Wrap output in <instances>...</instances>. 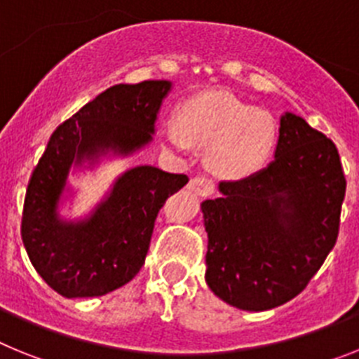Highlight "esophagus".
<instances>
[{
	"instance_id": "34e87169",
	"label": "esophagus",
	"mask_w": 359,
	"mask_h": 359,
	"mask_svg": "<svg viewBox=\"0 0 359 359\" xmlns=\"http://www.w3.org/2000/svg\"><path fill=\"white\" fill-rule=\"evenodd\" d=\"M189 190H192L194 194L201 196V198H208L214 194L215 185L208 177H192L189 182Z\"/></svg>"
}]
</instances>
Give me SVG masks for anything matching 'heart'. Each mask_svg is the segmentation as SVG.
<instances>
[{
  "mask_svg": "<svg viewBox=\"0 0 359 359\" xmlns=\"http://www.w3.org/2000/svg\"><path fill=\"white\" fill-rule=\"evenodd\" d=\"M158 136L165 147L180 154L192 144L207 149V163L217 176L239 180L266 163L275 128L264 111L226 91H207L183 102L177 122H161Z\"/></svg>",
  "mask_w": 359,
  "mask_h": 359,
  "instance_id": "obj_1",
  "label": "heart"
}]
</instances>
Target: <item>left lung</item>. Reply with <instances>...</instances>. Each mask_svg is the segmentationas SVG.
Instances as JSON below:
<instances>
[{
	"label": "left lung",
	"mask_w": 359,
	"mask_h": 359,
	"mask_svg": "<svg viewBox=\"0 0 359 359\" xmlns=\"http://www.w3.org/2000/svg\"><path fill=\"white\" fill-rule=\"evenodd\" d=\"M345 187L336 145L284 113L275 160L201 203L208 287L243 311L290 302L334 248Z\"/></svg>",
	"instance_id": "1"
}]
</instances>
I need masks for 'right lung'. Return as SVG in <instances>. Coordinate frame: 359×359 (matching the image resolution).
Instances as JSON below:
<instances>
[{
    "label": "right lung",
    "instance_id": "obj_1",
    "mask_svg": "<svg viewBox=\"0 0 359 359\" xmlns=\"http://www.w3.org/2000/svg\"><path fill=\"white\" fill-rule=\"evenodd\" d=\"M170 88V81L111 86L53 131L28 183L21 237L32 266L62 297H102L133 280L165 199L189 182L138 165L86 217L59 214L72 169H93L104 156H131L151 144Z\"/></svg>",
    "mask_w": 359,
    "mask_h": 359
}]
</instances>
